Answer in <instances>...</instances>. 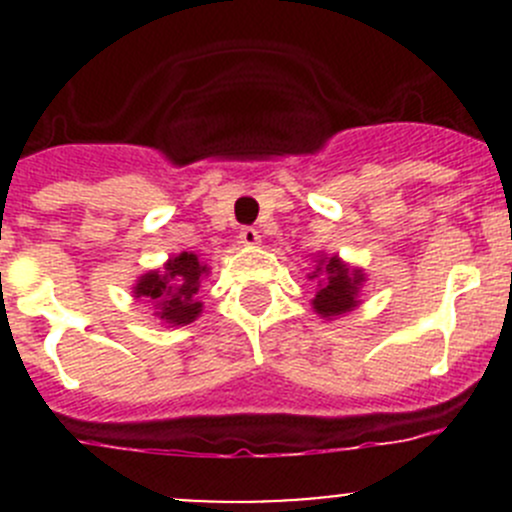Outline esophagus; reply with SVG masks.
<instances>
[{
  "instance_id": "34e87169",
  "label": "esophagus",
  "mask_w": 512,
  "mask_h": 512,
  "mask_svg": "<svg viewBox=\"0 0 512 512\" xmlns=\"http://www.w3.org/2000/svg\"><path fill=\"white\" fill-rule=\"evenodd\" d=\"M240 242H242V245H247V247H255L257 242H260V232H257L255 227H242Z\"/></svg>"
}]
</instances>
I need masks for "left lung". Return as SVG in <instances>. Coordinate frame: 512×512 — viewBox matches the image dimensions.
<instances>
[{
	"label": "left lung",
	"mask_w": 512,
	"mask_h": 512,
	"mask_svg": "<svg viewBox=\"0 0 512 512\" xmlns=\"http://www.w3.org/2000/svg\"><path fill=\"white\" fill-rule=\"evenodd\" d=\"M324 262V277L319 282L317 297L312 299L314 309H317L322 317H337V314L352 312L356 307V292H359L364 275L361 270H349L344 262H339L337 257H329V260H319V265ZM319 272V270H317ZM314 272L312 277H317Z\"/></svg>",
	"instance_id": "left-lung-1"
}]
</instances>
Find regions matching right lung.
Masks as SVG:
<instances>
[{
	"instance_id": "add662e5",
	"label": "right lung",
	"mask_w": 512,
	"mask_h": 512,
	"mask_svg": "<svg viewBox=\"0 0 512 512\" xmlns=\"http://www.w3.org/2000/svg\"><path fill=\"white\" fill-rule=\"evenodd\" d=\"M208 272V267L200 265V260L190 252L173 257L163 272H148L138 280L136 297H143L146 302L158 309V317L163 322L173 324H190L200 314L203 304L195 299L200 289V280Z\"/></svg>"
}]
</instances>
